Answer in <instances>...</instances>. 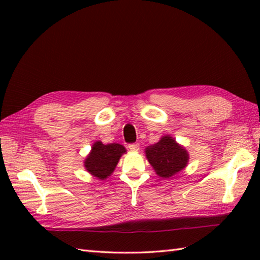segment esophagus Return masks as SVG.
<instances>
[{
  "label": "esophagus",
  "mask_w": 260,
  "mask_h": 260,
  "mask_svg": "<svg viewBox=\"0 0 260 260\" xmlns=\"http://www.w3.org/2000/svg\"><path fill=\"white\" fill-rule=\"evenodd\" d=\"M128 148H129V151H132V152H136V151L140 150V145L137 144V143H134V144H128Z\"/></svg>",
  "instance_id": "1"
}]
</instances>
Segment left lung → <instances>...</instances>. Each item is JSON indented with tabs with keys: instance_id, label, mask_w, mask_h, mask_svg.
<instances>
[{
	"instance_id": "left-lung-1",
	"label": "left lung",
	"mask_w": 260,
	"mask_h": 260,
	"mask_svg": "<svg viewBox=\"0 0 260 260\" xmlns=\"http://www.w3.org/2000/svg\"><path fill=\"white\" fill-rule=\"evenodd\" d=\"M145 155L156 174L163 179L179 173L189 161V153L170 135L162 136L156 144L146 147Z\"/></svg>"
}]
</instances>
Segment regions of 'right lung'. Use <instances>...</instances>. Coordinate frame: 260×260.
<instances>
[{"label":"right lung","mask_w":260,"mask_h":260,"mask_svg":"<svg viewBox=\"0 0 260 260\" xmlns=\"http://www.w3.org/2000/svg\"><path fill=\"white\" fill-rule=\"evenodd\" d=\"M124 153H126L125 147L117 143L105 145L101 141H97L93 143L91 152L85 159V169L99 180L107 179L114 172Z\"/></svg>","instance_id":"right-lung-1"}]
</instances>
